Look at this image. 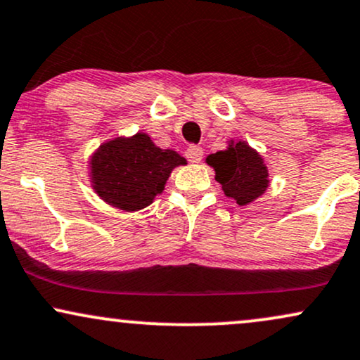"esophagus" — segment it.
I'll list each match as a JSON object with an SVG mask.
<instances>
[{
	"mask_svg": "<svg viewBox=\"0 0 360 360\" xmlns=\"http://www.w3.org/2000/svg\"><path fill=\"white\" fill-rule=\"evenodd\" d=\"M186 158L189 162H199L202 159V147L199 146H189L186 150Z\"/></svg>",
	"mask_w": 360,
	"mask_h": 360,
	"instance_id": "obj_1",
	"label": "esophagus"
}]
</instances>
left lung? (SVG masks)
<instances>
[{
	"mask_svg": "<svg viewBox=\"0 0 360 360\" xmlns=\"http://www.w3.org/2000/svg\"><path fill=\"white\" fill-rule=\"evenodd\" d=\"M206 162L214 169L216 181L236 205L246 206L268 188V169L262 155L246 142H233L226 150L210 154Z\"/></svg>",
	"mask_w": 360,
	"mask_h": 360,
	"instance_id": "left-lung-1",
	"label": "left lung"
}]
</instances>
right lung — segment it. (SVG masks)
Instances as JSON below:
<instances>
[{
	"instance_id": "1",
	"label": "right lung",
	"mask_w": 360,
	"mask_h": 360,
	"mask_svg": "<svg viewBox=\"0 0 360 360\" xmlns=\"http://www.w3.org/2000/svg\"><path fill=\"white\" fill-rule=\"evenodd\" d=\"M186 164L176 150L161 149L144 132L105 142L90 159L92 188L124 211L149 206L162 193L172 169Z\"/></svg>"
}]
</instances>
